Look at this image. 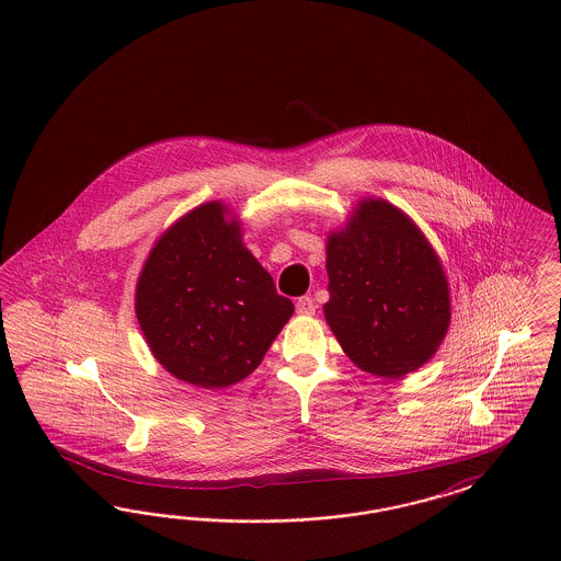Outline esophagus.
<instances>
[{
	"label": "esophagus",
	"mask_w": 561,
	"mask_h": 561,
	"mask_svg": "<svg viewBox=\"0 0 561 561\" xmlns=\"http://www.w3.org/2000/svg\"><path fill=\"white\" fill-rule=\"evenodd\" d=\"M316 300H313V296H300L298 300H296V313L298 316H313L316 313Z\"/></svg>",
	"instance_id": "1"
}]
</instances>
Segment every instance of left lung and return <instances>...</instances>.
<instances>
[{
  "mask_svg": "<svg viewBox=\"0 0 561 561\" xmlns=\"http://www.w3.org/2000/svg\"><path fill=\"white\" fill-rule=\"evenodd\" d=\"M330 300L323 316L364 373L403 378L437 353L450 328L444 265L419 225L364 197L325 241Z\"/></svg>",
  "mask_w": 561,
  "mask_h": 561,
  "instance_id": "left-lung-1",
  "label": "left lung"
}]
</instances>
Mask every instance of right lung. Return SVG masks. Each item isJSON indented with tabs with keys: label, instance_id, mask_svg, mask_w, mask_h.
I'll use <instances>...</instances> for the list:
<instances>
[{
	"label": "right lung",
	"instance_id": "add662e5",
	"mask_svg": "<svg viewBox=\"0 0 561 561\" xmlns=\"http://www.w3.org/2000/svg\"><path fill=\"white\" fill-rule=\"evenodd\" d=\"M241 238L227 204H202L161 233L136 282L134 311L153 357L202 389L254 373L293 318V300Z\"/></svg>",
	"mask_w": 561,
	"mask_h": 561
}]
</instances>
